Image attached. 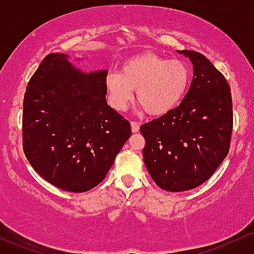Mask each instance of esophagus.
<instances>
[{
  "label": "esophagus",
  "mask_w": 254,
  "mask_h": 254,
  "mask_svg": "<svg viewBox=\"0 0 254 254\" xmlns=\"http://www.w3.org/2000/svg\"><path fill=\"white\" fill-rule=\"evenodd\" d=\"M130 126H132V132H138V130L140 129V124L139 122H135V121H132L130 122Z\"/></svg>",
  "instance_id": "obj_1"
}]
</instances>
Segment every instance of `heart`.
Masks as SVG:
<instances>
[{"label": "heart", "instance_id": "b5f03b06", "mask_svg": "<svg viewBox=\"0 0 254 254\" xmlns=\"http://www.w3.org/2000/svg\"><path fill=\"white\" fill-rule=\"evenodd\" d=\"M190 80V70L184 62L141 53L122 65L120 72L109 73L106 88L109 102L122 110L133 98L150 115H163L174 109L186 94Z\"/></svg>", "mask_w": 254, "mask_h": 254}]
</instances>
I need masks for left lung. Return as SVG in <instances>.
Wrapping results in <instances>:
<instances>
[{"label":"left lung","mask_w":254,"mask_h":254,"mask_svg":"<svg viewBox=\"0 0 254 254\" xmlns=\"http://www.w3.org/2000/svg\"><path fill=\"white\" fill-rule=\"evenodd\" d=\"M192 63L193 77L181 104L140 127L142 157L154 183L180 192L201 186L227 157L233 106L227 79L196 51H178Z\"/></svg>","instance_id":"obj_1"}]
</instances>
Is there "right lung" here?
I'll use <instances>...</instances> for the list:
<instances>
[{"mask_svg":"<svg viewBox=\"0 0 254 254\" xmlns=\"http://www.w3.org/2000/svg\"><path fill=\"white\" fill-rule=\"evenodd\" d=\"M50 53L27 84L22 146L32 168L59 189L85 192L101 183L132 134L108 106V71L82 72Z\"/></svg>","mask_w":254,"mask_h":254,"instance_id":"1","label":"right lung"}]
</instances>
